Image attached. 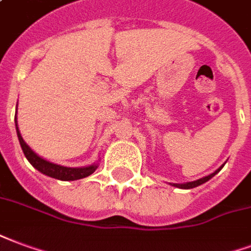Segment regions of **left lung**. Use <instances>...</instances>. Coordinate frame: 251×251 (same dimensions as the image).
Masks as SVG:
<instances>
[{"instance_id":"8db88e82","label":"left lung","mask_w":251,"mask_h":251,"mask_svg":"<svg viewBox=\"0 0 251 251\" xmlns=\"http://www.w3.org/2000/svg\"><path fill=\"white\" fill-rule=\"evenodd\" d=\"M221 169H222V166H221V168L218 169V170H215V172L213 173V174H210V176H207V177L201 178V179H197V181H193V182H187V183H174L173 186L181 187V189H193V187L198 186V185H202V183H205L206 181H209V179H210L211 177H214L215 174L220 172Z\"/></svg>"}]
</instances>
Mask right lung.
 <instances>
[{"mask_svg": "<svg viewBox=\"0 0 251 251\" xmlns=\"http://www.w3.org/2000/svg\"><path fill=\"white\" fill-rule=\"evenodd\" d=\"M16 129H17V135H18V141L21 145L22 151L25 154V157L27 161L38 170V172L44 173L45 176H49L55 179H61V181H75V179H81L90 176L94 173V170L97 169V165H92V166H86V168H65V166H59L55 163H51L49 161H45L41 157H38L33 150L25 144V141L22 140L21 133L18 130V126H17V117H16Z\"/></svg>", "mask_w": 251, "mask_h": 251, "instance_id": "right-lung-1", "label": "right lung"}]
</instances>
